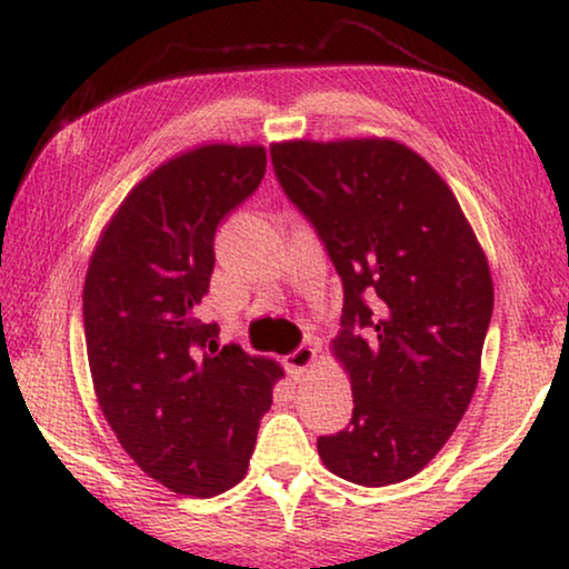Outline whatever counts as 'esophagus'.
<instances>
[{
  "label": "esophagus",
  "instance_id": "obj_1",
  "mask_svg": "<svg viewBox=\"0 0 569 569\" xmlns=\"http://www.w3.org/2000/svg\"><path fill=\"white\" fill-rule=\"evenodd\" d=\"M316 357H318V352L310 345H302V347L295 349L292 355H287L284 357V368H287V372H290V378L300 380L302 376H306V372L313 368Z\"/></svg>",
  "mask_w": 569,
  "mask_h": 569
}]
</instances>
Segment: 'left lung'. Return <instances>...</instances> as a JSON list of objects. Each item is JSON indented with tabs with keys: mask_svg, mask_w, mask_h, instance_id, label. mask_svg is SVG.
Segmentation results:
<instances>
[{
	"mask_svg": "<svg viewBox=\"0 0 569 569\" xmlns=\"http://www.w3.org/2000/svg\"><path fill=\"white\" fill-rule=\"evenodd\" d=\"M271 162L345 284L331 355L355 409L318 456L360 487L415 477L479 383L495 287L477 232L438 170L391 137L284 139Z\"/></svg>",
	"mask_w": 569,
	"mask_h": 569,
	"instance_id": "1",
	"label": "left lung"
}]
</instances>
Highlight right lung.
Returning a JSON list of instances; mask_svg holds the SVG:
<instances>
[{
    "label": "right lung",
    "instance_id": "right-lung-1",
    "mask_svg": "<svg viewBox=\"0 0 569 569\" xmlns=\"http://www.w3.org/2000/svg\"><path fill=\"white\" fill-rule=\"evenodd\" d=\"M263 144L178 152L127 193L100 232L82 313L98 407L147 477L214 497L246 477L282 365L217 345L197 308L214 230L259 189Z\"/></svg>",
    "mask_w": 569,
    "mask_h": 569
}]
</instances>
